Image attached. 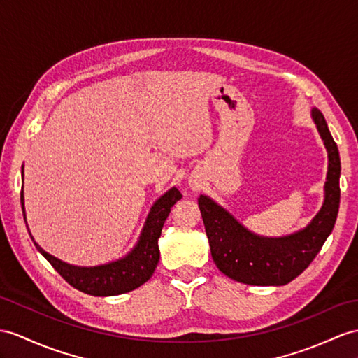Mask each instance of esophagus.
I'll return each mask as SVG.
<instances>
[{
  "instance_id": "1",
  "label": "esophagus",
  "mask_w": 358,
  "mask_h": 358,
  "mask_svg": "<svg viewBox=\"0 0 358 358\" xmlns=\"http://www.w3.org/2000/svg\"><path fill=\"white\" fill-rule=\"evenodd\" d=\"M196 188H197V187H196Z\"/></svg>"
}]
</instances>
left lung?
I'll use <instances>...</instances> for the list:
<instances>
[{
    "instance_id": "left-lung-1",
    "label": "left lung",
    "mask_w": 358,
    "mask_h": 358,
    "mask_svg": "<svg viewBox=\"0 0 358 358\" xmlns=\"http://www.w3.org/2000/svg\"><path fill=\"white\" fill-rule=\"evenodd\" d=\"M313 120L325 143L329 164L324 206L303 231L284 238H261L209 197H199L213 259L231 280L250 285L289 284L310 266L333 231L340 203V156L322 112L313 109Z\"/></svg>"
}]
</instances>
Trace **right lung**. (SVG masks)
Listing matches in <instances>:
<instances>
[{
  "mask_svg": "<svg viewBox=\"0 0 358 358\" xmlns=\"http://www.w3.org/2000/svg\"><path fill=\"white\" fill-rule=\"evenodd\" d=\"M180 197V191L178 188H171L161 199L156 200V203L150 209L149 217H147L141 238H139L136 248L130 252L126 258L110 264H104L99 267L69 266L64 263V261L47 254V252L33 240L31 235L30 237L34 243V246H36L41 254L47 258L48 263L55 267L56 272L62 276L69 285H73L74 289L91 296H115L121 293H127L138 289L139 285H143L152 278L159 261L158 238L161 237L164 222L169 217L171 206L176 203ZM21 206L25 220L22 189Z\"/></svg>",
  "mask_w": 358,
  "mask_h": 358,
  "instance_id": "right-lung-1",
  "label": "right lung"
}]
</instances>
